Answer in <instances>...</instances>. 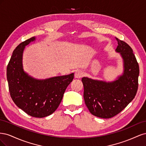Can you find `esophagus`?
<instances>
[{"label":"esophagus","mask_w":146,"mask_h":146,"mask_svg":"<svg viewBox=\"0 0 146 146\" xmlns=\"http://www.w3.org/2000/svg\"><path fill=\"white\" fill-rule=\"evenodd\" d=\"M83 75H84L83 72H82L80 70H78L77 71H76V72H75L74 76H75V78H80L83 76Z\"/></svg>","instance_id":"1"}]
</instances>
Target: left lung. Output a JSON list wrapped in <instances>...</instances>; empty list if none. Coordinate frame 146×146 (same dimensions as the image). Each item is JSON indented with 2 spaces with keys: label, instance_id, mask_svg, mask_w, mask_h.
<instances>
[{
  "label": "left lung",
  "instance_id": "8db88e82",
  "mask_svg": "<svg viewBox=\"0 0 146 146\" xmlns=\"http://www.w3.org/2000/svg\"><path fill=\"white\" fill-rule=\"evenodd\" d=\"M116 39V50L120 52L124 63L122 76L110 83L82 79L86 107L92 114L100 118H111L121 112L135 98L138 88L139 68L133 50L125 41Z\"/></svg>",
  "mask_w": 146,
  "mask_h": 146
}]
</instances>
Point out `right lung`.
Masks as SVG:
<instances>
[{"label": "right lung", "instance_id": "1", "mask_svg": "<svg viewBox=\"0 0 146 146\" xmlns=\"http://www.w3.org/2000/svg\"><path fill=\"white\" fill-rule=\"evenodd\" d=\"M35 39V37L28 39L16 47L7 65V76L15 104L29 115L41 118L50 115L58 107L66 89L73 80L74 73L42 80L25 73L22 64L23 50Z\"/></svg>", "mask_w": 146, "mask_h": 146}]
</instances>
